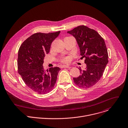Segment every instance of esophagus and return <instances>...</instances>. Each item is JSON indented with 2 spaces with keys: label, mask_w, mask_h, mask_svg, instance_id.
I'll return each instance as SVG.
<instances>
[{
  "label": "esophagus",
  "mask_w": 128,
  "mask_h": 128,
  "mask_svg": "<svg viewBox=\"0 0 128 128\" xmlns=\"http://www.w3.org/2000/svg\"><path fill=\"white\" fill-rule=\"evenodd\" d=\"M61 68H70L71 67L68 65H62L61 66Z\"/></svg>",
  "instance_id": "34e87169"
}]
</instances>
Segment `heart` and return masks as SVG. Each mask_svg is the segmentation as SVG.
<instances>
[{
  "mask_svg": "<svg viewBox=\"0 0 128 128\" xmlns=\"http://www.w3.org/2000/svg\"><path fill=\"white\" fill-rule=\"evenodd\" d=\"M71 58L69 56H63L61 58L60 61L63 63H68L70 62Z\"/></svg>",
  "mask_w": 128,
  "mask_h": 128,
  "instance_id": "heart-1",
  "label": "heart"
}]
</instances>
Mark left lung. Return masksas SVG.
Listing matches in <instances>:
<instances>
[{
    "mask_svg": "<svg viewBox=\"0 0 128 128\" xmlns=\"http://www.w3.org/2000/svg\"><path fill=\"white\" fill-rule=\"evenodd\" d=\"M76 38L81 59L85 58L86 70L79 68L80 75L73 78L74 83L82 88L92 87L100 80L108 64V56L104 38L94 30L81 25L67 32Z\"/></svg>",
    "mask_w": 128,
    "mask_h": 128,
    "instance_id": "left-lung-1",
    "label": "left lung"
}]
</instances>
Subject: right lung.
Returning a JSON list of instances; mask_svg holds the SVG:
<instances>
[{
  "label": "right lung",
  "mask_w": 128,
  "mask_h": 128,
  "mask_svg": "<svg viewBox=\"0 0 128 128\" xmlns=\"http://www.w3.org/2000/svg\"><path fill=\"white\" fill-rule=\"evenodd\" d=\"M60 31L35 33L22 44L18 52V69L26 86L40 94L51 91L56 83L59 67L45 70L42 66L46 54L49 53L52 42Z\"/></svg>",
  "instance_id": "add662e5"
}]
</instances>
